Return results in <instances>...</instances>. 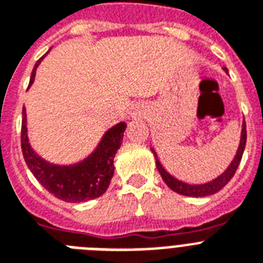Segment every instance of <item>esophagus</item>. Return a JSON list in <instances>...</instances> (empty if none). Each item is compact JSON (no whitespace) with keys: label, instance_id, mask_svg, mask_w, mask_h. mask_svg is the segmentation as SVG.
<instances>
[{"label":"esophagus","instance_id":"obj_1","mask_svg":"<svg viewBox=\"0 0 263 263\" xmlns=\"http://www.w3.org/2000/svg\"><path fill=\"white\" fill-rule=\"evenodd\" d=\"M130 115H132V117H138V116H141V110H139L138 106H133L132 110H130Z\"/></svg>","mask_w":263,"mask_h":263}]
</instances>
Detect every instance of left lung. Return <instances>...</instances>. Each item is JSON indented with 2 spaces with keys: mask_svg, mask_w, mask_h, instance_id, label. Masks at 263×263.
I'll return each instance as SVG.
<instances>
[{
  "mask_svg": "<svg viewBox=\"0 0 263 263\" xmlns=\"http://www.w3.org/2000/svg\"><path fill=\"white\" fill-rule=\"evenodd\" d=\"M227 71V68H224ZM245 145H246V124L245 121L242 122V130H241V141H240V146H238V150H237V154L234 157L233 162L231 163V166L228 167L225 170L224 173L221 175L218 176V178L213 179L212 182L210 183H204V184H187V183H183L178 179H175L174 176L170 175L167 173L166 170L162 167V164L159 163V160H158L157 154L152 148L153 154L155 157V164H157V168L159 171L160 176L164 180L167 185H168L173 191L178 192L180 195H185V196H192V197H201V196H208V195H213L216 192H218L221 190L222 187L229 183L233 175L236 174V170L238 168V164L241 162V158H242L243 150H245Z\"/></svg>",
  "mask_w": 263,
  "mask_h": 263,
  "instance_id": "8db88e82",
  "label": "left lung"
}]
</instances>
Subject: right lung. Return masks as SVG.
Instances as JSON below:
<instances>
[{"instance_id": "right-lung-1", "label": "right lung", "mask_w": 263, "mask_h": 263, "mask_svg": "<svg viewBox=\"0 0 263 263\" xmlns=\"http://www.w3.org/2000/svg\"><path fill=\"white\" fill-rule=\"evenodd\" d=\"M46 57V55H45ZM45 57L35 63L31 72L30 84L35 78L36 67ZM126 129L125 122H120L109 129L103 137L95 153L85 160L73 166H55L39 158L29 145L26 129V109L22 110V127H21V147L27 167L36 180L50 194L68 203H81L101 196L109 187L115 173L113 159L120 148Z\"/></svg>"}]
</instances>
